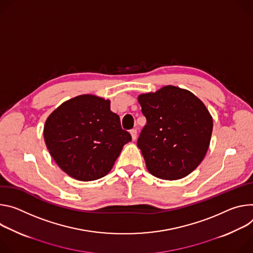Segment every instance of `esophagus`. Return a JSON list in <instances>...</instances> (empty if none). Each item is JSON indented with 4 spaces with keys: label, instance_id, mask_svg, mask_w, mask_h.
<instances>
[{
    "label": "esophagus",
    "instance_id": "34e87169",
    "mask_svg": "<svg viewBox=\"0 0 253 253\" xmlns=\"http://www.w3.org/2000/svg\"><path fill=\"white\" fill-rule=\"evenodd\" d=\"M130 135H131V139L132 141H135L136 136H137V131L135 129H131L130 130Z\"/></svg>",
    "mask_w": 253,
    "mask_h": 253
}]
</instances>
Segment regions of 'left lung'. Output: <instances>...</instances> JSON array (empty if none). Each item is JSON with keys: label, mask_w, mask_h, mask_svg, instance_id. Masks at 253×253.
Here are the masks:
<instances>
[{"label": "left lung", "mask_w": 253, "mask_h": 253, "mask_svg": "<svg viewBox=\"0 0 253 253\" xmlns=\"http://www.w3.org/2000/svg\"><path fill=\"white\" fill-rule=\"evenodd\" d=\"M147 119L137 139L148 171L163 180L192 173L208 151L213 119L205 104L187 89L166 85L137 96Z\"/></svg>", "instance_id": "8db88e82"}]
</instances>
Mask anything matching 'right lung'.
Segmentation results:
<instances>
[{
    "instance_id": "add662e5",
    "label": "right lung",
    "mask_w": 253,
    "mask_h": 253,
    "mask_svg": "<svg viewBox=\"0 0 253 253\" xmlns=\"http://www.w3.org/2000/svg\"><path fill=\"white\" fill-rule=\"evenodd\" d=\"M44 141L63 172L87 182L109 173L131 136L110 110V100L82 94L51 112L44 126Z\"/></svg>"
}]
</instances>
